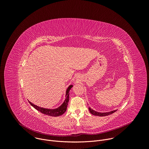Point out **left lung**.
I'll return each instance as SVG.
<instances>
[{
    "label": "left lung",
    "mask_w": 149,
    "mask_h": 149,
    "mask_svg": "<svg viewBox=\"0 0 149 149\" xmlns=\"http://www.w3.org/2000/svg\"><path fill=\"white\" fill-rule=\"evenodd\" d=\"M89 111L94 116H100V117H102V116H107L109 115H110L113 113H114V112H116L117 110H114V111H111L110 112H107V113H99V112H97L94 110H93V109H91V108L89 107Z\"/></svg>",
    "instance_id": "1"
}]
</instances>
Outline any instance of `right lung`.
<instances>
[{"mask_svg": "<svg viewBox=\"0 0 149 149\" xmlns=\"http://www.w3.org/2000/svg\"><path fill=\"white\" fill-rule=\"evenodd\" d=\"M72 85H71L68 87V88H67V91H66V98L65 100L64 101V102H63V104L59 107L57 109H45V108H42L40 107H38L37 105H34L33 104H32V102H31L30 101H29V102L30 103V104L36 110H37L38 111H39V112L43 113L44 114H46L47 116H52V117H58V116H60L61 115H62L63 113H64L66 110H67V105H68V103L69 102V92L70 91V90L71 89V88L72 87Z\"/></svg>", "mask_w": 149, "mask_h": 149, "instance_id": "1", "label": "right lung"}]
</instances>
